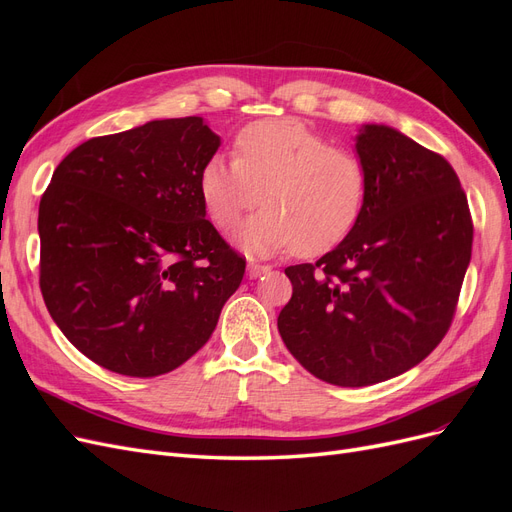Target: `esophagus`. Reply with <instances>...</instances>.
I'll return each instance as SVG.
<instances>
[{"label": "esophagus", "mask_w": 512, "mask_h": 512, "mask_svg": "<svg viewBox=\"0 0 512 512\" xmlns=\"http://www.w3.org/2000/svg\"><path fill=\"white\" fill-rule=\"evenodd\" d=\"M269 271H271V267H267V265H258V262H247V277H250V280H256V277L265 275Z\"/></svg>", "instance_id": "1"}]
</instances>
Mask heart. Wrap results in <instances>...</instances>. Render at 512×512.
Segmentation results:
<instances>
[{
	"label": "heart",
	"instance_id": "obj_1",
	"mask_svg": "<svg viewBox=\"0 0 512 512\" xmlns=\"http://www.w3.org/2000/svg\"><path fill=\"white\" fill-rule=\"evenodd\" d=\"M235 149L237 160L218 153L205 162L198 188L222 230L265 203L237 232L245 254L273 256L297 247L303 256H318L359 224L369 177L354 151L331 147L299 119L254 121L237 134Z\"/></svg>",
	"mask_w": 512,
	"mask_h": 512
}]
</instances>
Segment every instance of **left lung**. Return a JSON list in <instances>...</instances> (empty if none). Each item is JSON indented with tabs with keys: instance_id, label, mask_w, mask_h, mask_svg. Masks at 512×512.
Listing matches in <instances>:
<instances>
[{
	"instance_id": "left-lung-1",
	"label": "left lung",
	"mask_w": 512,
	"mask_h": 512,
	"mask_svg": "<svg viewBox=\"0 0 512 512\" xmlns=\"http://www.w3.org/2000/svg\"><path fill=\"white\" fill-rule=\"evenodd\" d=\"M359 224L316 265L286 269V348L335 386H369L421 363L446 335L472 256L468 198L453 166L384 123H363Z\"/></svg>"
}]
</instances>
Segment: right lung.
Listing matches in <instances>:
<instances>
[{"label": "right lung", "mask_w": 512, "mask_h": 512, "mask_svg": "<svg viewBox=\"0 0 512 512\" xmlns=\"http://www.w3.org/2000/svg\"><path fill=\"white\" fill-rule=\"evenodd\" d=\"M222 138L203 117L89 138L55 168L40 211V290L87 359L153 378L203 348L245 260L198 188Z\"/></svg>", "instance_id": "add662e5"}]
</instances>
